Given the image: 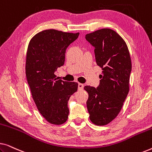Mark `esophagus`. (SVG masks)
Segmentation results:
<instances>
[{"mask_svg":"<svg viewBox=\"0 0 152 152\" xmlns=\"http://www.w3.org/2000/svg\"><path fill=\"white\" fill-rule=\"evenodd\" d=\"M84 88V84H81V83H79L78 84V89L79 90H82Z\"/></svg>","mask_w":152,"mask_h":152,"instance_id":"obj_1","label":"esophagus"}]
</instances>
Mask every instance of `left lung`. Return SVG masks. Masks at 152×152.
Masks as SVG:
<instances>
[{
  "label": "left lung",
  "instance_id": "left-lung-1",
  "mask_svg": "<svg viewBox=\"0 0 152 152\" xmlns=\"http://www.w3.org/2000/svg\"><path fill=\"white\" fill-rule=\"evenodd\" d=\"M95 47L97 64L103 70L97 88L84 86L89 118L97 126L107 125L117 117L129 91L132 60L127 45L115 31L103 28L86 35Z\"/></svg>",
  "mask_w": 152,
  "mask_h": 152
}]
</instances>
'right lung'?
Segmentation results:
<instances>
[{"label": "right lung", "mask_w": 152, "mask_h": 152, "mask_svg": "<svg viewBox=\"0 0 152 152\" xmlns=\"http://www.w3.org/2000/svg\"><path fill=\"white\" fill-rule=\"evenodd\" d=\"M79 34L50 29L35 34L28 44L26 73L32 98L39 113L55 125L67 120L68 99L78 84L58 80L55 72L64 65L66 50Z\"/></svg>", "instance_id": "right-lung-1"}]
</instances>
